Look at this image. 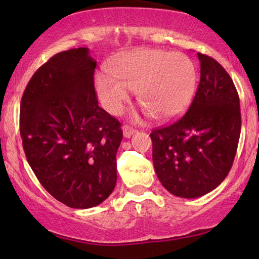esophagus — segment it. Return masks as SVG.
Here are the masks:
<instances>
[{
	"label": "esophagus",
	"instance_id": "esophagus-1",
	"mask_svg": "<svg viewBox=\"0 0 259 259\" xmlns=\"http://www.w3.org/2000/svg\"><path fill=\"white\" fill-rule=\"evenodd\" d=\"M122 133L125 138H131L134 133V128L128 125H125V126H122Z\"/></svg>",
	"mask_w": 259,
	"mask_h": 259
}]
</instances>
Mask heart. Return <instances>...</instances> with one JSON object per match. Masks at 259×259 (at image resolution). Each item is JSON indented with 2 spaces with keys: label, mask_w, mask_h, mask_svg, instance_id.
Listing matches in <instances>:
<instances>
[{
  "label": "heart",
  "mask_w": 259,
  "mask_h": 259,
  "mask_svg": "<svg viewBox=\"0 0 259 259\" xmlns=\"http://www.w3.org/2000/svg\"><path fill=\"white\" fill-rule=\"evenodd\" d=\"M113 76L97 75L98 95L113 115L121 114L137 91L138 102L157 120H172L190 104L197 84L192 60L180 53L141 49L122 56L112 66Z\"/></svg>",
  "instance_id": "obj_1"
}]
</instances>
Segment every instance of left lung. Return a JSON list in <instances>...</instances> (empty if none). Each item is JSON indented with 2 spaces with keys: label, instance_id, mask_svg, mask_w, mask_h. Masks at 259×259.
Wrapping results in <instances>:
<instances>
[{
  "label": "left lung",
  "instance_id": "8db88e82",
  "mask_svg": "<svg viewBox=\"0 0 259 259\" xmlns=\"http://www.w3.org/2000/svg\"><path fill=\"white\" fill-rule=\"evenodd\" d=\"M200 81L187 112L171 125L152 131L153 164L169 193L197 198L229 175L238 146L239 97L229 73L198 53Z\"/></svg>",
  "mask_w": 259,
  "mask_h": 259
}]
</instances>
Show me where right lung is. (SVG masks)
<instances>
[{"label":"right lung","instance_id":"right-lung-1","mask_svg":"<svg viewBox=\"0 0 259 259\" xmlns=\"http://www.w3.org/2000/svg\"><path fill=\"white\" fill-rule=\"evenodd\" d=\"M95 67L88 48L58 53L34 73L20 106L28 164L47 192L73 208L101 204L116 184L121 123L99 107Z\"/></svg>","mask_w":259,"mask_h":259}]
</instances>
